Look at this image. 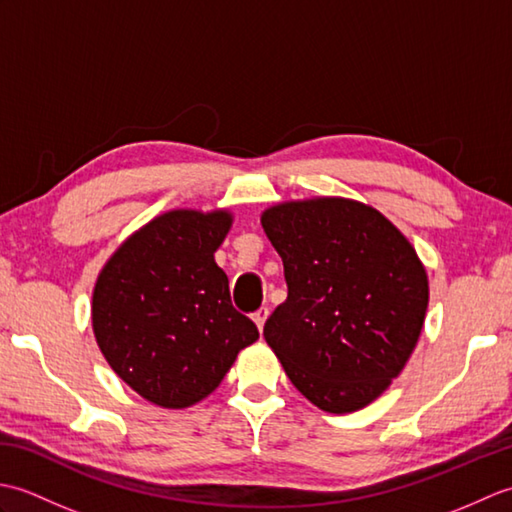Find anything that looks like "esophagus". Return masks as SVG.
Here are the masks:
<instances>
[{"label":"esophagus","mask_w":512,"mask_h":512,"mask_svg":"<svg viewBox=\"0 0 512 512\" xmlns=\"http://www.w3.org/2000/svg\"><path fill=\"white\" fill-rule=\"evenodd\" d=\"M266 319H268V308H259V310L253 314V321L257 323L259 332L264 330V323H266Z\"/></svg>","instance_id":"esophagus-1"}]
</instances>
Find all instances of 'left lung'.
Returning <instances> with one entry per match:
<instances>
[{"instance_id": "obj_1", "label": "left lung", "mask_w": 512, "mask_h": 512, "mask_svg": "<svg viewBox=\"0 0 512 512\" xmlns=\"http://www.w3.org/2000/svg\"><path fill=\"white\" fill-rule=\"evenodd\" d=\"M262 226L288 284L264 325L266 343L312 405L367 407L422 332L429 281L416 250L383 213L345 198L275 204Z\"/></svg>"}]
</instances>
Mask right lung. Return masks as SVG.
I'll use <instances>...</instances> for the list:
<instances>
[{
  "mask_svg": "<svg viewBox=\"0 0 512 512\" xmlns=\"http://www.w3.org/2000/svg\"><path fill=\"white\" fill-rule=\"evenodd\" d=\"M233 215L176 209L138 228L107 259L92 295L105 361L138 396L184 409L222 383L239 350L259 339L215 264Z\"/></svg>",
  "mask_w": 512,
  "mask_h": 512,
  "instance_id": "add662e5",
  "label": "right lung"
}]
</instances>
